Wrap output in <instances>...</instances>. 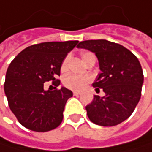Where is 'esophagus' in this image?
<instances>
[{
	"label": "esophagus",
	"mask_w": 152,
	"mask_h": 152,
	"mask_svg": "<svg viewBox=\"0 0 152 152\" xmlns=\"http://www.w3.org/2000/svg\"><path fill=\"white\" fill-rule=\"evenodd\" d=\"M73 94H74V95H78V94H81V92H78V91H74V92H73Z\"/></svg>",
	"instance_id": "esophagus-1"
}]
</instances>
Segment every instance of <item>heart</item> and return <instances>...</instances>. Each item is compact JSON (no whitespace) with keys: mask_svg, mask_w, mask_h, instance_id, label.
<instances>
[{"mask_svg":"<svg viewBox=\"0 0 152 152\" xmlns=\"http://www.w3.org/2000/svg\"><path fill=\"white\" fill-rule=\"evenodd\" d=\"M94 55L91 52H82L81 53V58L83 60V62L86 65L92 58H94ZM68 61H69V57H66L65 59L62 62L61 65V70H66L67 68V65H68ZM91 81V77L89 75H68L64 78L63 83L65 85L66 87L72 89V90H75V91H81L83 90Z\"/></svg>","mask_w":152,"mask_h":152,"instance_id":"heart-1","label":"heart"}]
</instances>
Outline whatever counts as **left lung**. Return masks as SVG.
I'll list each match as a JSON object with an SVG mask.
<instances>
[{"label":"left lung","instance_id":"1","mask_svg":"<svg viewBox=\"0 0 152 152\" xmlns=\"http://www.w3.org/2000/svg\"><path fill=\"white\" fill-rule=\"evenodd\" d=\"M95 54L101 73L93 86L104 92L94 95L86 106L89 120L101 126H114L125 121L140 101L143 73L138 58L124 46L105 39L85 40L77 45Z\"/></svg>","mask_w":152,"mask_h":152}]
</instances>
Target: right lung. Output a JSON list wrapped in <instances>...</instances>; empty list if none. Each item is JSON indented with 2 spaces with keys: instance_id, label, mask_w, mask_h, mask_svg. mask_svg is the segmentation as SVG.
Listing matches in <instances>:
<instances>
[{
  "instance_id": "obj_1",
  "label": "right lung",
  "mask_w": 152,
  "mask_h": 152,
  "mask_svg": "<svg viewBox=\"0 0 152 152\" xmlns=\"http://www.w3.org/2000/svg\"><path fill=\"white\" fill-rule=\"evenodd\" d=\"M77 40L44 42L23 49L10 64L4 83V92L10 109L21 125L34 132H48L57 128L63 120V112L71 90H45L44 83L56 79L67 54ZM55 87V88H56Z\"/></svg>"
}]
</instances>
